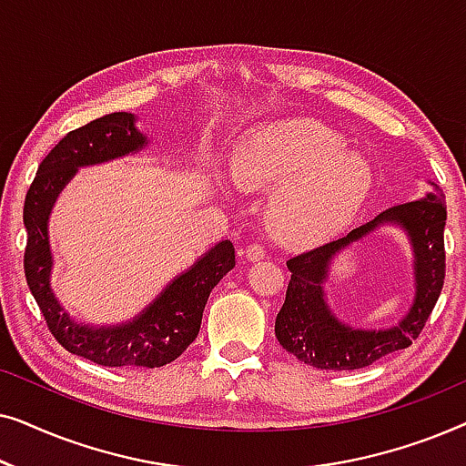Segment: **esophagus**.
<instances>
[{
  "label": "esophagus",
  "instance_id": "obj_1",
  "mask_svg": "<svg viewBox=\"0 0 466 466\" xmlns=\"http://www.w3.org/2000/svg\"><path fill=\"white\" fill-rule=\"evenodd\" d=\"M244 254H246V258L250 260V263H257V260H263L265 258L267 250H265L263 244H250L244 250Z\"/></svg>",
  "mask_w": 466,
  "mask_h": 466
}]
</instances>
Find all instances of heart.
I'll return each mask as SVG.
<instances>
[{
  "instance_id": "heart-1",
  "label": "heart",
  "mask_w": 466,
  "mask_h": 466,
  "mask_svg": "<svg viewBox=\"0 0 466 466\" xmlns=\"http://www.w3.org/2000/svg\"><path fill=\"white\" fill-rule=\"evenodd\" d=\"M233 180L250 190H277L267 225L290 246H316L346 228L373 188V167L339 133L308 118L258 127L241 139Z\"/></svg>"
}]
</instances>
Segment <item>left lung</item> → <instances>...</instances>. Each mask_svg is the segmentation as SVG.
<instances>
[{
	"label": "left lung",
	"mask_w": 466,
	"mask_h": 466,
	"mask_svg": "<svg viewBox=\"0 0 466 466\" xmlns=\"http://www.w3.org/2000/svg\"><path fill=\"white\" fill-rule=\"evenodd\" d=\"M429 184L432 190L422 199L388 208L371 222L350 231L346 238L299 254L286 263L290 282L286 301L276 318V337L286 352L316 369L352 371L411 346L441 295L445 278L443 228L448 212L441 190L435 182ZM381 226H397L410 239L417 284L414 303L410 311L388 329L350 328L332 314L323 284L332 260L346 247Z\"/></svg>",
	"instance_id": "obj_1"
}]
</instances>
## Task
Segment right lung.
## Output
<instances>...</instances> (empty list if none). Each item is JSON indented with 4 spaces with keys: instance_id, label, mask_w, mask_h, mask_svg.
Returning a JSON list of instances; mask_svg holds the SVG:
<instances>
[{
    "instance_id": "right-lung-1",
    "label": "right lung",
    "mask_w": 466,
    "mask_h": 466,
    "mask_svg": "<svg viewBox=\"0 0 466 466\" xmlns=\"http://www.w3.org/2000/svg\"><path fill=\"white\" fill-rule=\"evenodd\" d=\"M129 112L106 114L69 131L37 167L25 197L23 222L27 228L25 278L40 305L50 333L67 352L101 367H163L176 360L199 335L203 309L216 284L235 267V248L218 241L187 271L176 276L133 320L86 324L69 316L50 286L53 250L48 218L61 190L80 167L136 155L148 146V136L136 127Z\"/></svg>"
}]
</instances>
